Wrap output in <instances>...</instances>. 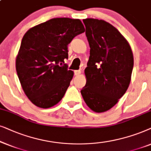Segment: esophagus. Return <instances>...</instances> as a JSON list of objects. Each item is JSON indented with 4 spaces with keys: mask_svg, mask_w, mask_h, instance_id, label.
<instances>
[{
    "mask_svg": "<svg viewBox=\"0 0 151 151\" xmlns=\"http://www.w3.org/2000/svg\"><path fill=\"white\" fill-rule=\"evenodd\" d=\"M81 70H74V74L75 75H79L81 74Z\"/></svg>",
    "mask_w": 151,
    "mask_h": 151,
    "instance_id": "1",
    "label": "esophagus"
}]
</instances>
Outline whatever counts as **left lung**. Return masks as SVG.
Here are the masks:
<instances>
[{
	"label": "left lung",
	"instance_id": "8db88e82",
	"mask_svg": "<svg viewBox=\"0 0 151 151\" xmlns=\"http://www.w3.org/2000/svg\"><path fill=\"white\" fill-rule=\"evenodd\" d=\"M83 21L90 50L81 93L88 107L100 113L113 107L127 90L133 54L127 40L111 24L95 19Z\"/></svg>",
	"mask_w": 151,
	"mask_h": 151
}]
</instances>
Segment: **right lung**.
Wrapping results in <instances>:
<instances>
[{
	"label": "right lung",
	"mask_w": 151,
	"mask_h": 151,
	"mask_svg": "<svg viewBox=\"0 0 151 151\" xmlns=\"http://www.w3.org/2000/svg\"><path fill=\"white\" fill-rule=\"evenodd\" d=\"M84 32L79 19L56 18L34 26L23 36L16 70L24 92L36 106L51 108L63 97L74 72L61 65L68 58V44Z\"/></svg>",
	"instance_id": "1"
}]
</instances>
